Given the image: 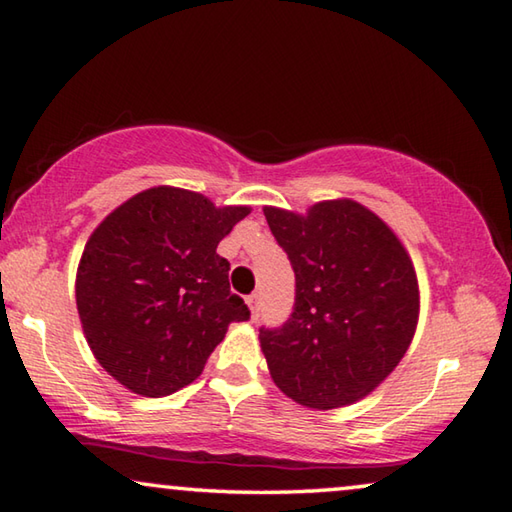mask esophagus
I'll return each instance as SVG.
<instances>
[{
    "label": "esophagus",
    "mask_w": 512,
    "mask_h": 512,
    "mask_svg": "<svg viewBox=\"0 0 512 512\" xmlns=\"http://www.w3.org/2000/svg\"><path fill=\"white\" fill-rule=\"evenodd\" d=\"M246 302H248L250 311H253V316L257 318V314H259V293H250V296L246 298Z\"/></svg>",
    "instance_id": "obj_1"
}]
</instances>
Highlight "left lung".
Segmentation results:
<instances>
[{"mask_svg":"<svg viewBox=\"0 0 512 512\" xmlns=\"http://www.w3.org/2000/svg\"><path fill=\"white\" fill-rule=\"evenodd\" d=\"M296 273V305L259 343L280 391L309 409L352 404L379 386L418 325V277L393 230L366 207L316 203L307 216L264 207Z\"/></svg>","mask_w":512,"mask_h":512,"instance_id":"obj_1","label":"left lung"}]
</instances>
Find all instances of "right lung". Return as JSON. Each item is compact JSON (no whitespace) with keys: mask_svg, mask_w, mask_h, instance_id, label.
Listing matches in <instances>:
<instances>
[{"mask_svg":"<svg viewBox=\"0 0 512 512\" xmlns=\"http://www.w3.org/2000/svg\"><path fill=\"white\" fill-rule=\"evenodd\" d=\"M250 207L153 187L108 214L85 244L76 307L94 357L119 384L162 397L201 375L230 323L250 311L230 291L219 241Z\"/></svg>","mask_w":512,"mask_h":512,"instance_id":"1","label":"right lung"}]
</instances>
